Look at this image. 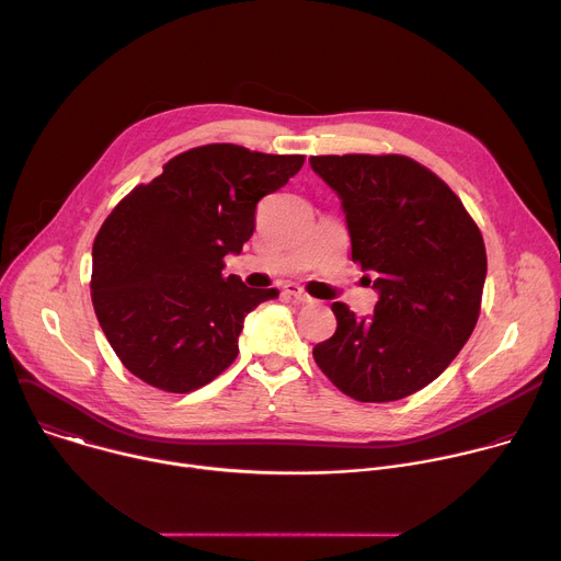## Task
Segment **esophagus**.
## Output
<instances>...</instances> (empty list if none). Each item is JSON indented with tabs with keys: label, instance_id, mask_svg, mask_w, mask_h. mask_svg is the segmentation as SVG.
Listing matches in <instances>:
<instances>
[{
	"label": "esophagus",
	"instance_id": "34e87169",
	"mask_svg": "<svg viewBox=\"0 0 561 561\" xmlns=\"http://www.w3.org/2000/svg\"><path fill=\"white\" fill-rule=\"evenodd\" d=\"M284 293H286L288 297L297 299L299 304H314V299H312L301 286H297V284H286V286H284Z\"/></svg>",
	"mask_w": 561,
	"mask_h": 561
}]
</instances>
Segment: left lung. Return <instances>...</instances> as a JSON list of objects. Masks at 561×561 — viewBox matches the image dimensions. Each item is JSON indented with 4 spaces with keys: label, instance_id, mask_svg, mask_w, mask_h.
Masks as SVG:
<instances>
[{
    "label": "left lung",
    "instance_id": "obj_1",
    "mask_svg": "<svg viewBox=\"0 0 561 561\" xmlns=\"http://www.w3.org/2000/svg\"><path fill=\"white\" fill-rule=\"evenodd\" d=\"M310 167L340 195L353 262L379 293L368 319L335 301L337 331L312 357L357 402L409 397L437 379L474 331L484 237L446 182L407 154H314Z\"/></svg>",
    "mask_w": 561,
    "mask_h": 561
}]
</instances>
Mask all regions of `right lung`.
I'll list each match as a JSON object with an SVG mask.
<instances>
[{"label":"right lung","instance_id":"right-lung-1","mask_svg":"<svg viewBox=\"0 0 561 561\" xmlns=\"http://www.w3.org/2000/svg\"><path fill=\"white\" fill-rule=\"evenodd\" d=\"M304 167V154L206 144L175 154L135 186L93 244L91 297L119 362L167 392H191L237 357L244 317L277 288L224 275L242 253L257 202Z\"/></svg>","mask_w":561,"mask_h":561}]
</instances>
